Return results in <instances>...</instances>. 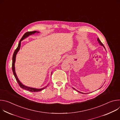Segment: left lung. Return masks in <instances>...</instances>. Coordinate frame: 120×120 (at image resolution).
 I'll use <instances>...</instances> for the list:
<instances>
[{"instance_id":"1","label":"left lung","mask_w":120,"mask_h":120,"mask_svg":"<svg viewBox=\"0 0 120 120\" xmlns=\"http://www.w3.org/2000/svg\"><path fill=\"white\" fill-rule=\"evenodd\" d=\"M97 41H98V43H99L100 44V45H102V46H104V48H105V47L104 46V45H103V44H102V43H101V41L100 40V39H99V38H97ZM74 89H75V88H74ZM78 92H79V93H82V94H83V93H81V92H79V91H78Z\"/></svg>"}]
</instances>
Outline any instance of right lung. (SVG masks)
<instances>
[{"label":"right lung","mask_w":120,"mask_h":120,"mask_svg":"<svg viewBox=\"0 0 120 120\" xmlns=\"http://www.w3.org/2000/svg\"><path fill=\"white\" fill-rule=\"evenodd\" d=\"M36 33H39V32H38V31H31V32H27L24 35H23V36L22 37V38H21V39H20V40L19 41V45H18V47L16 48V49L15 50V51H14V53L13 54V57H12V71H13V74L14 75V76L17 81V82H18L19 85L20 86V87L23 89H24L25 90H26L27 91H30V92H39V91H42V90H43L44 89H45V88H46L47 86H46L44 88H41V89H37V88H32V87H28V86H25V85H24V84H23L20 82V81L19 80V79H18V76H17L16 75V73L15 72V57H16V55L17 54V53H18V52H19V50L20 49V46H21V42L24 40L25 38H26L27 37H28V36H29L30 35H33V34H35Z\"/></svg>","instance_id":"add662e5"}]
</instances>
